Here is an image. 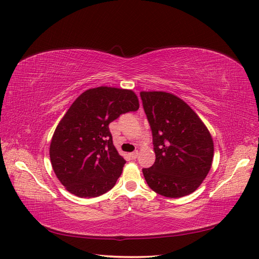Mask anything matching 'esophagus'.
<instances>
[{"label": "esophagus", "mask_w": 259, "mask_h": 259, "mask_svg": "<svg viewBox=\"0 0 259 259\" xmlns=\"http://www.w3.org/2000/svg\"><path fill=\"white\" fill-rule=\"evenodd\" d=\"M130 157H131L132 159H137V158L139 157V151H138V150H136V151L131 152V154H130Z\"/></svg>", "instance_id": "34e87169"}]
</instances>
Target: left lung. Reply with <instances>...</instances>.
<instances>
[{
    "instance_id": "8db88e82",
    "label": "left lung",
    "mask_w": 259,
    "mask_h": 259,
    "mask_svg": "<svg viewBox=\"0 0 259 259\" xmlns=\"http://www.w3.org/2000/svg\"><path fill=\"white\" fill-rule=\"evenodd\" d=\"M152 133L156 161L143 168L156 193L170 198L189 195L200 186L213 159V141L197 114L177 96L141 92Z\"/></svg>"
}]
</instances>
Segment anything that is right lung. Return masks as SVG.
I'll use <instances>...</instances> for the list:
<instances>
[{"mask_svg":"<svg viewBox=\"0 0 259 259\" xmlns=\"http://www.w3.org/2000/svg\"><path fill=\"white\" fill-rule=\"evenodd\" d=\"M139 107L132 91L108 86L85 91L74 100L50 145L53 170L67 191L90 198L115 186L126 161L113 145L109 123Z\"/></svg>","mask_w":259,"mask_h":259,"instance_id":"right-lung-1","label":"right lung"}]
</instances>
